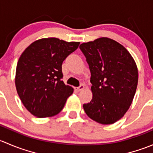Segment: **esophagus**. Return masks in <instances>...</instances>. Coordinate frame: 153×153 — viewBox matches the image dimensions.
Wrapping results in <instances>:
<instances>
[{"label":"esophagus","mask_w":153,"mask_h":153,"mask_svg":"<svg viewBox=\"0 0 153 153\" xmlns=\"http://www.w3.org/2000/svg\"><path fill=\"white\" fill-rule=\"evenodd\" d=\"M84 89V84H81V85L78 86V87L76 88V90L78 91V92H80V91L83 90Z\"/></svg>","instance_id":"obj_1"}]
</instances>
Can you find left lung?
I'll list each match as a JSON object with an SVG mask.
<instances>
[{"mask_svg":"<svg viewBox=\"0 0 153 153\" xmlns=\"http://www.w3.org/2000/svg\"><path fill=\"white\" fill-rule=\"evenodd\" d=\"M79 47L89 64L92 84V99L84 104V111L99 124H114L127 112L135 96L136 64L127 49L111 38L103 37Z\"/></svg>","mask_w":153,"mask_h":153,"instance_id":"obj_1","label":"left lung"}]
</instances>
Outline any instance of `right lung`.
Returning a JSON list of instances; mask_svg holds the SVG:
<instances>
[{"label":"right lung","instance_id":"right-lung-1","mask_svg":"<svg viewBox=\"0 0 153 153\" xmlns=\"http://www.w3.org/2000/svg\"><path fill=\"white\" fill-rule=\"evenodd\" d=\"M80 42L56 38H41L21 54L15 72L17 92L26 109L37 118L56 115L73 88L62 81V63Z\"/></svg>","mask_w":153,"mask_h":153}]
</instances>
